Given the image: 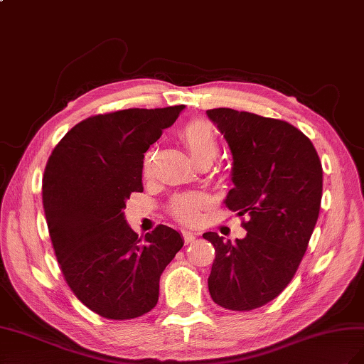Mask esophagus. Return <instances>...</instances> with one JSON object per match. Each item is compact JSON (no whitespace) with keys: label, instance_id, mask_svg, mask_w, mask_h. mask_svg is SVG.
Wrapping results in <instances>:
<instances>
[{"label":"esophagus","instance_id":"obj_1","mask_svg":"<svg viewBox=\"0 0 364 364\" xmlns=\"http://www.w3.org/2000/svg\"><path fill=\"white\" fill-rule=\"evenodd\" d=\"M196 236H198V233H193V232H189V230H184V232H183V237H184V242H186V244H189V242L195 241Z\"/></svg>","mask_w":364,"mask_h":364}]
</instances>
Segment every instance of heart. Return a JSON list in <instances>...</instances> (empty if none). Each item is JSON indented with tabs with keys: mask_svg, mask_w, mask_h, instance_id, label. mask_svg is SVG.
Segmentation results:
<instances>
[{
	"mask_svg": "<svg viewBox=\"0 0 364 364\" xmlns=\"http://www.w3.org/2000/svg\"><path fill=\"white\" fill-rule=\"evenodd\" d=\"M181 140L188 148L191 157L195 163L200 161H213L220 152V143H218L216 131L212 123L207 120H193L186 124L181 131ZM154 161V149H149L144 154L143 159V172L144 175H151ZM204 196L201 193H188L175 198L171 204L172 213L183 221H192L198 216L201 205L204 204Z\"/></svg>",
	"mask_w": 364,
	"mask_h": 364,
	"instance_id": "1",
	"label": "heart"
}]
</instances>
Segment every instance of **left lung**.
<instances>
[{
	"instance_id": "8db88e82",
	"label": "left lung",
	"mask_w": 364,
	"mask_h": 364,
	"mask_svg": "<svg viewBox=\"0 0 364 364\" xmlns=\"http://www.w3.org/2000/svg\"><path fill=\"white\" fill-rule=\"evenodd\" d=\"M232 152L228 209L248 215L247 236L215 245L209 276L213 302L252 311L272 302L296 274L318 218L323 171L313 143L284 120L232 108L205 111Z\"/></svg>"
}]
</instances>
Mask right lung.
<instances>
[{"label":"right lung","instance_id":"add662e5","mask_svg":"<svg viewBox=\"0 0 364 364\" xmlns=\"http://www.w3.org/2000/svg\"><path fill=\"white\" fill-rule=\"evenodd\" d=\"M183 109L92 116L71 128L47 161L43 204L62 274L80 302L105 318L149 313L161 273L184 244L168 225L141 241L123 213L129 195L143 192L144 152Z\"/></svg>","mask_w":364,"mask_h":364}]
</instances>
